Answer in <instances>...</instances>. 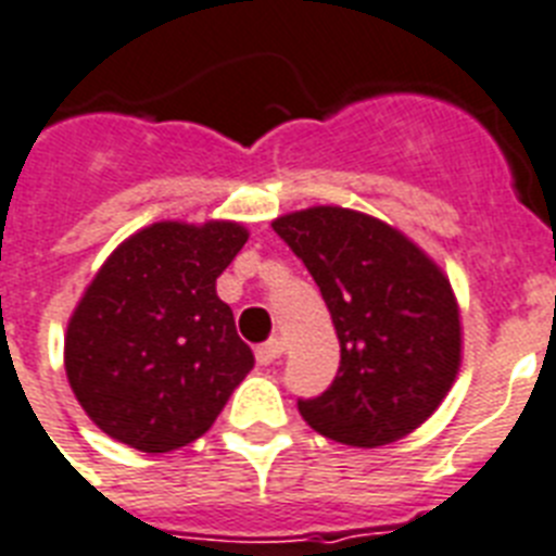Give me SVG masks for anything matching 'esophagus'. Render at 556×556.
Wrapping results in <instances>:
<instances>
[{"label": "esophagus", "instance_id": "34e87169", "mask_svg": "<svg viewBox=\"0 0 556 556\" xmlns=\"http://www.w3.org/2000/svg\"><path fill=\"white\" fill-rule=\"evenodd\" d=\"M282 356V342L268 340L263 345H256V363L260 365H274Z\"/></svg>", "mask_w": 556, "mask_h": 556}]
</instances>
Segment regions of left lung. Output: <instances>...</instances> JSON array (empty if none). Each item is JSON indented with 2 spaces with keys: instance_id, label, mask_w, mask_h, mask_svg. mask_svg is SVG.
Listing matches in <instances>:
<instances>
[{
  "instance_id": "8db88e82",
  "label": "left lung",
  "mask_w": 556,
  "mask_h": 556,
  "mask_svg": "<svg viewBox=\"0 0 556 556\" xmlns=\"http://www.w3.org/2000/svg\"><path fill=\"white\" fill-rule=\"evenodd\" d=\"M300 256L340 340V371L300 414L328 440L377 448L403 440L459 371V308L448 277L391 225L337 205L274 219Z\"/></svg>"
}]
</instances>
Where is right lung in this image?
Instances as JSON below:
<instances>
[{"instance_id": "1", "label": "right lung", "mask_w": 556, "mask_h": 556, "mask_svg": "<svg viewBox=\"0 0 556 556\" xmlns=\"http://www.w3.org/2000/svg\"><path fill=\"white\" fill-rule=\"evenodd\" d=\"M245 242L237 223H153L99 268L67 323L65 371L108 437L165 454L214 426L254 368L216 296Z\"/></svg>"}]
</instances>
